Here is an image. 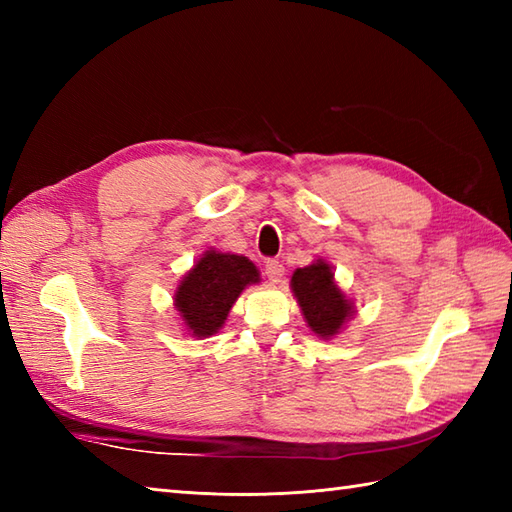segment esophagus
<instances>
[{"instance_id": "obj_1", "label": "esophagus", "mask_w": 512, "mask_h": 512, "mask_svg": "<svg viewBox=\"0 0 512 512\" xmlns=\"http://www.w3.org/2000/svg\"><path fill=\"white\" fill-rule=\"evenodd\" d=\"M284 264L277 262V259H270V262H266V277L270 284H279L281 279H284Z\"/></svg>"}]
</instances>
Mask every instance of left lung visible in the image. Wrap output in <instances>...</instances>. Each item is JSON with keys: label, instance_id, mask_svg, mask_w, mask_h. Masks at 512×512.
<instances>
[{"label": "left lung", "instance_id": "obj_1", "mask_svg": "<svg viewBox=\"0 0 512 512\" xmlns=\"http://www.w3.org/2000/svg\"><path fill=\"white\" fill-rule=\"evenodd\" d=\"M290 290L308 328L319 339L330 341L356 314L354 301L336 284L334 268L323 257L306 268H297L290 277Z\"/></svg>", "mask_w": 512, "mask_h": 512}]
</instances>
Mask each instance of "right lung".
Listing matches in <instances>:
<instances>
[{"label":"right lung","mask_w":512,"mask_h":512,"mask_svg":"<svg viewBox=\"0 0 512 512\" xmlns=\"http://www.w3.org/2000/svg\"><path fill=\"white\" fill-rule=\"evenodd\" d=\"M259 281H262L259 270L248 257L222 253L215 248L204 250L173 292V308L178 312L184 332L198 339H209L224 328L228 312L239 295Z\"/></svg>","instance_id":"right-lung-1"}]
</instances>
